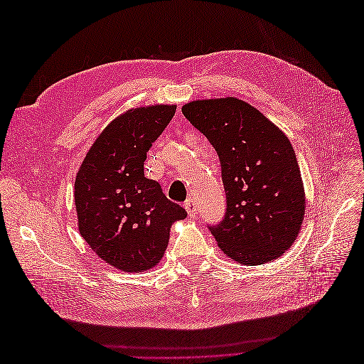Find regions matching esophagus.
Returning <instances> with one entry per match:
<instances>
[{"label": "esophagus", "mask_w": 364, "mask_h": 364, "mask_svg": "<svg viewBox=\"0 0 364 364\" xmlns=\"http://www.w3.org/2000/svg\"><path fill=\"white\" fill-rule=\"evenodd\" d=\"M185 209H186V213H188L190 217H194L197 214V206H196V202L193 199H186Z\"/></svg>", "instance_id": "1"}]
</instances>
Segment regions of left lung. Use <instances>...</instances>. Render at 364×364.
Masks as SVG:
<instances>
[{
	"label": "left lung",
	"mask_w": 364,
	"mask_h": 364,
	"mask_svg": "<svg viewBox=\"0 0 364 364\" xmlns=\"http://www.w3.org/2000/svg\"><path fill=\"white\" fill-rule=\"evenodd\" d=\"M182 114L215 149L226 214L209 226L218 247L241 264L281 257L299 235L305 193L299 164L284 132L235 97L196 100Z\"/></svg>",
	"instance_id": "left-lung-1"
}]
</instances>
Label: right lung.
Masks as SVG:
<instances>
[{
	"label": "right lung",
	"mask_w": 364,
	"mask_h": 364,
	"mask_svg": "<svg viewBox=\"0 0 364 364\" xmlns=\"http://www.w3.org/2000/svg\"><path fill=\"white\" fill-rule=\"evenodd\" d=\"M176 106L129 109L109 123L86 153L74 182L80 235L105 262L123 272L155 267L168 246L170 228L186 211L144 176L151 144Z\"/></svg>",
	"instance_id": "add662e5"
}]
</instances>
